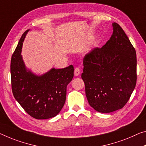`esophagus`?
I'll return each mask as SVG.
<instances>
[{
    "mask_svg": "<svg viewBox=\"0 0 146 146\" xmlns=\"http://www.w3.org/2000/svg\"><path fill=\"white\" fill-rule=\"evenodd\" d=\"M80 69L79 68H75V70H74V74H75V76H76V77H77V76H78L80 75Z\"/></svg>",
    "mask_w": 146,
    "mask_h": 146,
    "instance_id": "1",
    "label": "esophagus"
}]
</instances>
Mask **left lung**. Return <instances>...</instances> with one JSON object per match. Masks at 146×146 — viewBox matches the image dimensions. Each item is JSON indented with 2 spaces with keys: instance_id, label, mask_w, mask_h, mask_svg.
<instances>
[{
  "instance_id": "obj_1",
  "label": "left lung",
  "mask_w": 146,
  "mask_h": 146,
  "mask_svg": "<svg viewBox=\"0 0 146 146\" xmlns=\"http://www.w3.org/2000/svg\"><path fill=\"white\" fill-rule=\"evenodd\" d=\"M112 35L101 48L85 55L81 77L90 105L101 113L121 109L136 83V54L123 30L112 24Z\"/></svg>"
}]
</instances>
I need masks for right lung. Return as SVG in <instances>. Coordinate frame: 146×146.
<instances>
[{"instance_id": "1", "label": "right lung", "mask_w": 146, "mask_h": 146, "mask_svg": "<svg viewBox=\"0 0 146 146\" xmlns=\"http://www.w3.org/2000/svg\"><path fill=\"white\" fill-rule=\"evenodd\" d=\"M30 29L21 38L11 56V88L15 99L31 116L38 119L51 118L59 114L66 98L67 86L72 80V65L62 69L52 68L37 75L27 68L21 55L23 42Z\"/></svg>"}]
</instances>
